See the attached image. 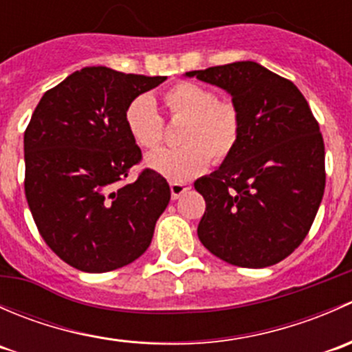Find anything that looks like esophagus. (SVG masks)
<instances>
[{
  "label": "esophagus",
  "mask_w": 352,
  "mask_h": 352,
  "mask_svg": "<svg viewBox=\"0 0 352 352\" xmlns=\"http://www.w3.org/2000/svg\"><path fill=\"white\" fill-rule=\"evenodd\" d=\"M190 189V184L186 182H170V192H172V199H179L184 192Z\"/></svg>",
  "instance_id": "34e87169"
}]
</instances>
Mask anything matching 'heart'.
I'll use <instances>...</instances> for the list:
<instances>
[{"instance_id": "obj_1", "label": "heart", "mask_w": 352, "mask_h": 352, "mask_svg": "<svg viewBox=\"0 0 352 352\" xmlns=\"http://www.w3.org/2000/svg\"><path fill=\"white\" fill-rule=\"evenodd\" d=\"M163 109L170 120H182V146L160 151L148 166L168 179L182 182L204 172L209 163H221L236 150L242 138V110L233 100L218 98L214 90L194 81H180L162 91ZM124 124L141 150L156 151L165 140V120L146 95H140L124 110Z\"/></svg>"}]
</instances>
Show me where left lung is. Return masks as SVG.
<instances>
[{
	"label": "left lung",
	"mask_w": 352,
	"mask_h": 352,
	"mask_svg": "<svg viewBox=\"0 0 352 352\" xmlns=\"http://www.w3.org/2000/svg\"><path fill=\"white\" fill-rule=\"evenodd\" d=\"M232 95L243 131L232 156L194 182L206 201L197 226L211 254L239 267H269L300 247L325 189V146L293 81L254 61L189 71Z\"/></svg>",
	"instance_id": "obj_1"
}]
</instances>
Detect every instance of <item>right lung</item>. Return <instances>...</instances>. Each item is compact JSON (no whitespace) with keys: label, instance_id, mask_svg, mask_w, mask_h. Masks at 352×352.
Wrapping results in <instances>:
<instances>
[{"label":"right lung","instance_id":"add662e5","mask_svg":"<svg viewBox=\"0 0 352 352\" xmlns=\"http://www.w3.org/2000/svg\"><path fill=\"white\" fill-rule=\"evenodd\" d=\"M165 76L88 66L47 90L25 129V196L38 233L59 258L107 272L146 252L170 186L144 168L124 124L127 104Z\"/></svg>","mask_w":352,"mask_h":352}]
</instances>
